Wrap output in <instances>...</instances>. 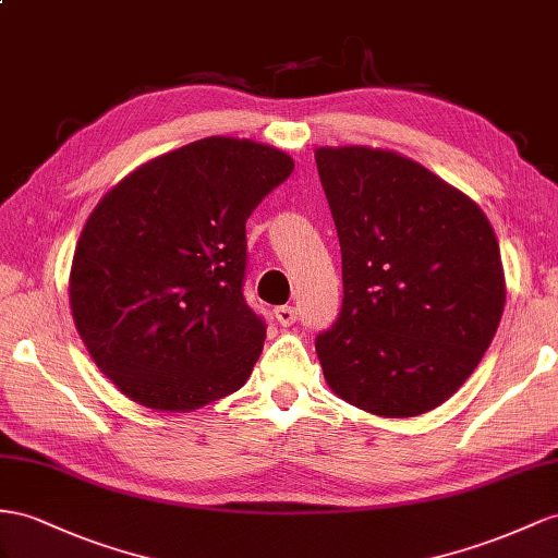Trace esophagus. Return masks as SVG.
Masks as SVG:
<instances>
[{"label": "esophagus", "instance_id": "1", "mask_svg": "<svg viewBox=\"0 0 558 558\" xmlns=\"http://www.w3.org/2000/svg\"><path fill=\"white\" fill-rule=\"evenodd\" d=\"M296 318H299V313H296L294 306H278V308H276V320H278L282 327L294 325Z\"/></svg>", "mask_w": 558, "mask_h": 558}]
</instances>
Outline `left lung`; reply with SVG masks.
Returning <instances> with one entry per match:
<instances>
[{"label":"left lung","mask_w":558,"mask_h":558,"mask_svg":"<svg viewBox=\"0 0 558 558\" xmlns=\"http://www.w3.org/2000/svg\"><path fill=\"white\" fill-rule=\"evenodd\" d=\"M341 247L344 302L316 339L325 381L379 417L446 403L505 311V270L474 199L393 150H316Z\"/></svg>","instance_id":"1"}]
</instances>
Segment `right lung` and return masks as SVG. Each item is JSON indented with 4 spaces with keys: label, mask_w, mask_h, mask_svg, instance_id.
Returning a JSON list of instances; mask_svg holds the SVG:
<instances>
[{
    "label": "right lung",
    "mask_w": 558,
    "mask_h": 558,
    "mask_svg": "<svg viewBox=\"0 0 558 558\" xmlns=\"http://www.w3.org/2000/svg\"><path fill=\"white\" fill-rule=\"evenodd\" d=\"M292 169L278 148L209 136L141 165L89 214L70 308L98 369L134 403L189 412L250 379L266 323L242 296L245 221Z\"/></svg>",
    "instance_id": "add662e5"
}]
</instances>
